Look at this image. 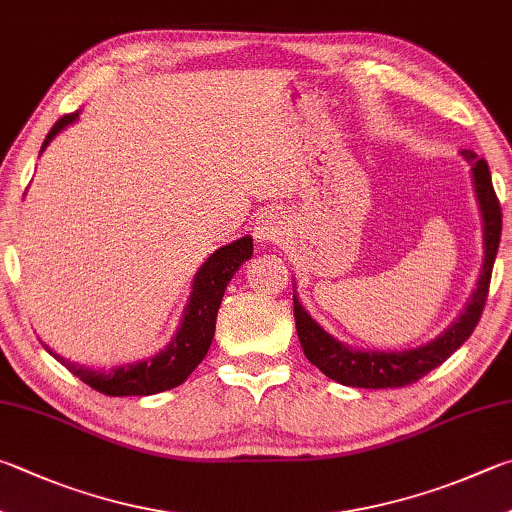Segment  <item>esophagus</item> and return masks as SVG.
<instances>
[{"mask_svg": "<svg viewBox=\"0 0 512 512\" xmlns=\"http://www.w3.org/2000/svg\"><path fill=\"white\" fill-rule=\"evenodd\" d=\"M253 235L262 244H280L286 235V219L280 212H266V215L257 219Z\"/></svg>", "mask_w": 512, "mask_h": 512, "instance_id": "1", "label": "esophagus"}]
</instances>
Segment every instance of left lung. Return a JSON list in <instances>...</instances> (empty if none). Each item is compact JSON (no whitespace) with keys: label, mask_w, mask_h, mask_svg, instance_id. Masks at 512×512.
Masks as SVG:
<instances>
[{"label":"left lung","mask_w":512,"mask_h":512,"mask_svg":"<svg viewBox=\"0 0 512 512\" xmlns=\"http://www.w3.org/2000/svg\"><path fill=\"white\" fill-rule=\"evenodd\" d=\"M463 159L470 165L472 188L479 203L481 232H483V264L475 291L463 306V311L448 329L439 333L434 340L425 342L421 347L403 349V351H378V349H356L347 342L333 338L315 322L302 302L297 300L293 291V311H295V329L304 356L313 362L324 376L336 380L347 387H365V389H387V387H405L416 383L418 378L430 374L432 369L443 365L463 342L475 331L477 322L483 313L488 297L492 264H495L499 239H501V208L497 201L495 188H492L488 163L479 159L475 152L463 150ZM295 288V284H293Z\"/></svg>","instance_id":"8db88e82"}]
</instances>
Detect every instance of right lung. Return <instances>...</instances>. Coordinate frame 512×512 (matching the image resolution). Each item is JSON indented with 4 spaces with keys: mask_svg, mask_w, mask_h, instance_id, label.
<instances>
[{
    "mask_svg": "<svg viewBox=\"0 0 512 512\" xmlns=\"http://www.w3.org/2000/svg\"><path fill=\"white\" fill-rule=\"evenodd\" d=\"M78 118L80 111L60 118L51 132L46 134L40 154L51 145L55 136L76 123ZM250 255H253V237H241L215 250L201 264L192 280V291L183 309L179 329H176L174 338L167 342L165 349L150 358L123 362V365L111 369H94L64 358L46 345L44 347L73 376H78L82 383H87L105 396H152L179 387L197 369L199 362L206 358L210 342L215 338L217 313L221 300H224L226 286L230 284L232 275L239 271V266L248 262Z\"/></svg>",
    "mask_w": 512,
    "mask_h": 512,
    "instance_id": "add662e5",
    "label": "right lung"
}]
</instances>
